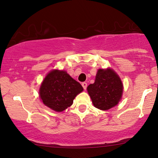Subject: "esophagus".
<instances>
[{"label":"esophagus","instance_id":"obj_1","mask_svg":"<svg viewBox=\"0 0 158 158\" xmlns=\"http://www.w3.org/2000/svg\"><path fill=\"white\" fill-rule=\"evenodd\" d=\"M87 85H88V84H87V83H85V82H83V83H82V86H83L84 90H85L86 88H87Z\"/></svg>","mask_w":158,"mask_h":158}]
</instances>
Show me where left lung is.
<instances>
[{
	"instance_id": "1",
	"label": "left lung",
	"mask_w": 158,
	"mask_h": 158,
	"mask_svg": "<svg viewBox=\"0 0 158 158\" xmlns=\"http://www.w3.org/2000/svg\"><path fill=\"white\" fill-rule=\"evenodd\" d=\"M94 106L108 110L115 106L122 98L123 85L119 77L111 69H100L97 72L95 83L87 88Z\"/></svg>"
}]
</instances>
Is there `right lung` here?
Returning a JSON list of instances; mask_svg holds the SVG:
<instances>
[{
  "instance_id": "right-lung-1",
  "label": "right lung",
  "mask_w": 158,
  "mask_h": 158,
  "mask_svg": "<svg viewBox=\"0 0 158 158\" xmlns=\"http://www.w3.org/2000/svg\"><path fill=\"white\" fill-rule=\"evenodd\" d=\"M78 82L65 71L52 70L41 85L40 96L44 104L56 111H62L73 104L75 96L83 91Z\"/></svg>"
}]
</instances>
